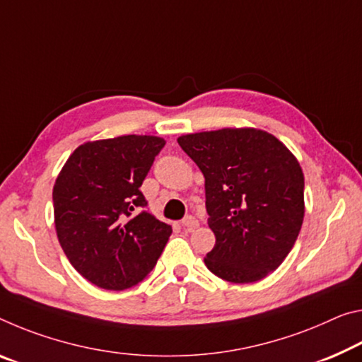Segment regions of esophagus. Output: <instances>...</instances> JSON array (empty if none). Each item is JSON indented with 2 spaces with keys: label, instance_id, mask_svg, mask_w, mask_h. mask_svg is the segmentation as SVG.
Wrapping results in <instances>:
<instances>
[{
  "label": "esophagus",
  "instance_id": "1",
  "mask_svg": "<svg viewBox=\"0 0 362 362\" xmlns=\"http://www.w3.org/2000/svg\"><path fill=\"white\" fill-rule=\"evenodd\" d=\"M199 226V222H198V219L194 216H187V217H183V221H182V227L185 228V230H193L194 227H198Z\"/></svg>",
  "mask_w": 362,
  "mask_h": 362
}]
</instances>
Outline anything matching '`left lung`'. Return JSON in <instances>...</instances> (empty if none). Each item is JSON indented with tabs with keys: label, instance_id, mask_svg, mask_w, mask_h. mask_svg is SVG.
Returning <instances> with one entry per match:
<instances>
[{
	"label": "left lung",
	"instance_id": "left-lung-1",
	"mask_svg": "<svg viewBox=\"0 0 362 362\" xmlns=\"http://www.w3.org/2000/svg\"><path fill=\"white\" fill-rule=\"evenodd\" d=\"M177 141L204 175L216 235L206 267L232 284L257 282L275 271L305 217V175L296 158L257 129L199 132Z\"/></svg>",
	"mask_w": 362,
	"mask_h": 362
}]
</instances>
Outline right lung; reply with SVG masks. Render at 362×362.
Returning a JSON list of instances; mask_svg holds the SVG:
<instances>
[{
  "instance_id": "add662e5",
  "label": "right lung",
  "mask_w": 362,
  "mask_h": 362,
  "mask_svg": "<svg viewBox=\"0 0 362 362\" xmlns=\"http://www.w3.org/2000/svg\"><path fill=\"white\" fill-rule=\"evenodd\" d=\"M165 141L124 135L69 156L53 188L57 240L74 269L100 288L125 290L156 266L172 227L148 212L140 187Z\"/></svg>"
}]
</instances>
